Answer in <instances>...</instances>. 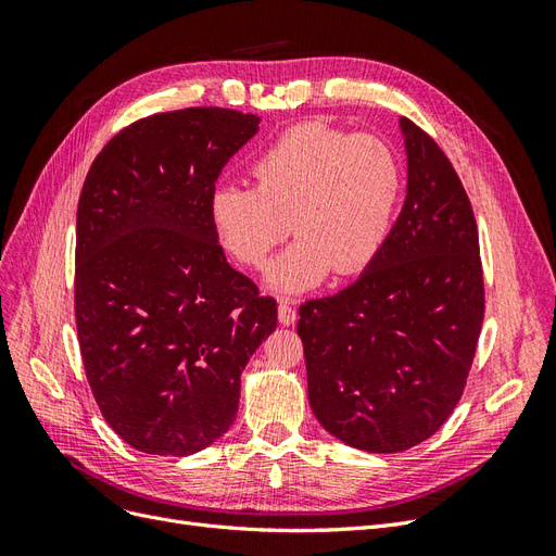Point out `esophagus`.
I'll list each match as a JSON object with an SVG mask.
<instances>
[{
    "label": "esophagus",
    "instance_id": "34e87169",
    "mask_svg": "<svg viewBox=\"0 0 556 556\" xmlns=\"http://www.w3.org/2000/svg\"><path fill=\"white\" fill-rule=\"evenodd\" d=\"M278 319H280V325H282V327H290V325H294L296 311H294V306L290 304V301H280V304H278Z\"/></svg>",
    "mask_w": 556,
    "mask_h": 556
}]
</instances>
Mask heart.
Masks as SVG:
<instances>
[{"label":"heart","mask_w":556,"mask_h":556,"mask_svg":"<svg viewBox=\"0 0 556 556\" xmlns=\"http://www.w3.org/2000/svg\"><path fill=\"white\" fill-rule=\"evenodd\" d=\"M252 188L220 185L208 215L217 241L239 264L262 268L271 250L299 233L268 268L278 292H304L355 276L376 260L401 197V164L376 137L323 123L294 125L250 164Z\"/></svg>","instance_id":"b5f03b06"}]
</instances>
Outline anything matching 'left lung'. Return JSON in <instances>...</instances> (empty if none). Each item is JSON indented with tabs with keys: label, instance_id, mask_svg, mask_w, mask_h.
I'll return each mask as SVG.
<instances>
[{
	"label": "left lung",
	"instance_id": "8db88e82",
	"mask_svg": "<svg viewBox=\"0 0 556 556\" xmlns=\"http://www.w3.org/2000/svg\"><path fill=\"white\" fill-rule=\"evenodd\" d=\"M408 192L399 220L345 290L299 308L311 408L331 435L408 450L457 406L484 317L473 208L447 155L401 117Z\"/></svg>",
	"mask_w": 556,
	"mask_h": 556
}]
</instances>
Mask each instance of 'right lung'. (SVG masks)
<instances>
[{
	"label": "right lung",
	"mask_w": 556,
	"mask_h": 556,
	"mask_svg": "<svg viewBox=\"0 0 556 556\" xmlns=\"http://www.w3.org/2000/svg\"><path fill=\"white\" fill-rule=\"evenodd\" d=\"M260 117L197 106L141 117L102 148L76 213L74 311L99 410L125 443L185 457L233 425L241 371L278 306L233 271L208 204Z\"/></svg>",
	"instance_id": "1"
}]
</instances>
